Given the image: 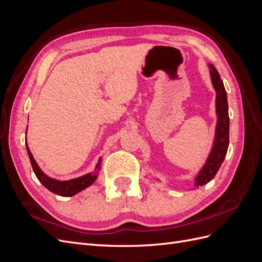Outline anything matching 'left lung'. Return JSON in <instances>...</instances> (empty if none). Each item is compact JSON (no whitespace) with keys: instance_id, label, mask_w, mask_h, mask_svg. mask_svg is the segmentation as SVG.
Instances as JSON below:
<instances>
[{"instance_id":"8db88e82","label":"left lung","mask_w":262,"mask_h":262,"mask_svg":"<svg viewBox=\"0 0 262 262\" xmlns=\"http://www.w3.org/2000/svg\"><path fill=\"white\" fill-rule=\"evenodd\" d=\"M211 71V80L214 90L216 92V115L217 123L215 129V139H214L213 147L208 157L207 162L201 168V170L195 177V187L207 185L214 176L216 175L222 163H223L225 155L227 153L229 143V117H228V105H227V95L223 81L214 66H209Z\"/></svg>"}]
</instances>
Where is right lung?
<instances>
[{"label": "right lung", "instance_id": "1", "mask_svg": "<svg viewBox=\"0 0 262 262\" xmlns=\"http://www.w3.org/2000/svg\"><path fill=\"white\" fill-rule=\"evenodd\" d=\"M26 132H27V129H26ZM26 148H27L29 160H30L31 167H33V169H34L36 177L47 189L49 190V191H51L55 194H59L61 196H72L80 191H82V190L86 189L87 187H90L92 184H94V181L96 180V178L98 176L97 171L100 169V158L96 165V167H95V171H93V172L86 173V175H84L82 177L74 178L71 180L61 181V180L53 179L49 176H47L46 173L40 169V167H39L38 164L36 163L35 158H34L33 154H31L30 149L27 145V140H26Z\"/></svg>", "mask_w": 262, "mask_h": 262}]
</instances>
